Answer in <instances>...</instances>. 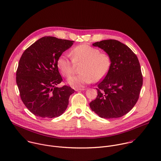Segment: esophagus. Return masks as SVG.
Listing matches in <instances>:
<instances>
[{"instance_id": "34e87169", "label": "esophagus", "mask_w": 161, "mask_h": 161, "mask_svg": "<svg viewBox=\"0 0 161 161\" xmlns=\"http://www.w3.org/2000/svg\"><path fill=\"white\" fill-rule=\"evenodd\" d=\"M85 90V88H75V91L79 92V91H83Z\"/></svg>"}]
</instances>
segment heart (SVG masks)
Here are the masks:
<instances>
[{"label": "heart", "instance_id": "heart-1", "mask_svg": "<svg viewBox=\"0 0 161 161\" xmlns=\"http://www.w3.org/2000/svg\"><path fill=\"white\" fill-rule=\"evenodd\" d=\"M71 59L65 55H61L57 61L58 69L65 77L70 76L74 72L75 66L80 68V75L70 77L68 84L74 88H81L93 81L103 79L109 73L112 59L108 53L88 45L83 44L75 47L71 52Z\"/></svg>", "mask_w": 161, "mask_h": 161}]
</instances>
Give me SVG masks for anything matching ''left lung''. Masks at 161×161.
<instances>
[{"label": "left lung", "mask_w": 161, "mask_h": 161, "mask_svg": "<svg viewBox=\"0 0 161 161\" xmlns=\"http://www.w3.org/2000/svg\"><path fill=\"white\" fill-rule=\"evenodd\" d=\"M109 53L111 69L97 86V97L90 103L96 114L105 119L122 117L136 104L143 85L138 59L124 43L116 40H105L92 44Z\"/></svg>", "instance_id": "left-lung-1"}]
</instances>
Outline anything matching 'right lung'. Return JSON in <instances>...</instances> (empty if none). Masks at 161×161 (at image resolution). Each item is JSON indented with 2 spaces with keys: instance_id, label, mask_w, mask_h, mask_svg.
Here are the masks:
<instances>
[{
  "instance_id": "add662e5",
  "label": "right lung",
  "mask_w": 161,
  "mask_h": 161,
  "mask_svg": "<svg viewBox=\"0 0 161 161\" xmlns=\"http://www.w3.org/2000/svg\"><path fill=\"white\" fill-rule=\"evenodd\" d=\"M75 42L44 36L26 48L16 71L21 98L34 115L43 118L60 116L68 108L75 90L68 86H57L63 78L57 61Z\"/></svg>"
}]
</instances>
